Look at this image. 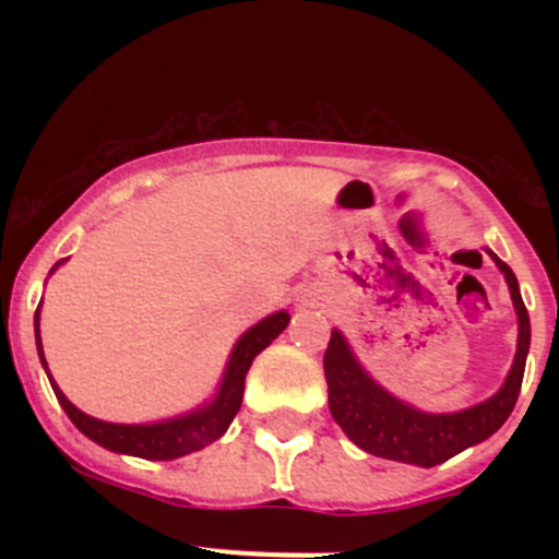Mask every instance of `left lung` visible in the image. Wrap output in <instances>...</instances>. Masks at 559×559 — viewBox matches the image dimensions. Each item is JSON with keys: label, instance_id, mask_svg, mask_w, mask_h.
Wrapping results in <instances>:
<instances>
[{"label": "left lung", "instance_id": "8db88e82", "mask_svg": "<svg viewBox=\"0 0 559 559\" xmlns=\"http://www.w3.org/2000/svg\"><path fill=\"white\" fill-rule=\"evenodd\" d=\"M492 259L503 270L506 281H509L511 300H514L516 316H520V343H516L514 368H511L509 379L487 403L473 405V408L460 411V414H421V411L411 408V405L386 394L379 384H373V379L359 368L354 354L348 352L341 332L332 330L324 352L330 411L332 419L343 427V432L359 449L384 456V460L432 467L447 462L449 456L465 452L467 447L487 441L509 419L516 397H520L524 362H527L530 316L522 302L514 270L495 253Z\"/></svg>", "mask_w": 559, "mask_h": 559}]
</instances>
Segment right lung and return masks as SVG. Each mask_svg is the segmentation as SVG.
I'll list each match as a JSON object with an SVG mask.
<instances>
[{"label":"right lung","instance_id":"1","mask_svg":"<svg viewBox=\"0 0 559 559\" xmlns=\"http://www.w3.org/2000/svg\"><path fill=\"white\" fill-rule=\"evenodd\" d=\"M37 321V352L39 359H43V343H39V308L35 313ZM289 324V313L278 311L267 316L264 321H259L257 326L246 332L243 337L235 346L233 359L227 365V373H224L222 389H218L216 400L205 408L194 411L189 416H180V419L162 421V425H110V421H99L86 416L83 411H78L70 400L64 397L59 386L50 379V386H53L56 400L61 403L64 414L70 416L72 425L83 432L86 438H92L99 447L110 449V452L118 454H132L143 456V460H175V456H183L189 452H197V449L207 447L216 438H222L227 432V427L233 425L235 414L240 411V403H243V389H246V373L251 368L253 357L259 352L270 346L281 332Z\"/></svg>","mask_w":559,"mask_h":559}]
</instances>
